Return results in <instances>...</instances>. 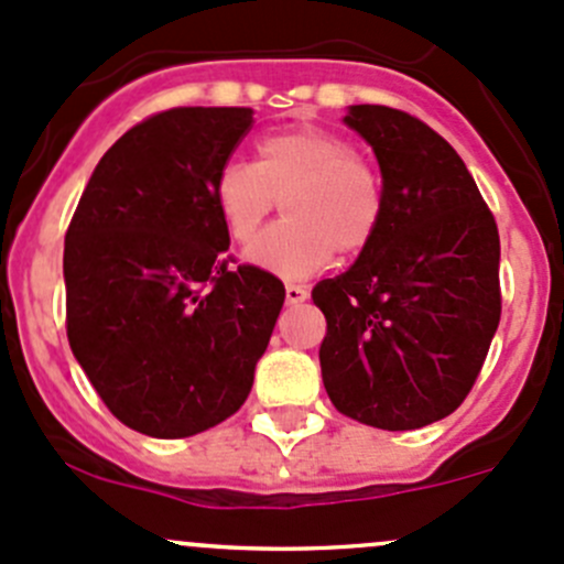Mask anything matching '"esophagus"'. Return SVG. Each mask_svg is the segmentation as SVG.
<instances>
[{"label":"esophagus","instance_id":"esophagus-1","mask_svg":"<svg viewBox=\"0 0 564 564\" xmlns=\"http://www.w3.org/2000/svg\"><path fill=\"white\" fill-rule=\"evenodd\" d=\"M308 300V289L300 286V283H286V303L289 305H300Z\"/></svg>","mask_w":564,"mask_h":564}]
</instances>
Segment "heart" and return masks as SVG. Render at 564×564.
Returning <instances> with one entry per match:
<instances>
[{
    "mask_svg": "<svg viewBox=\"0 0 564 564\" xmlns=\"http://www.w3.org/2000/svg\"><path fill=\"white\" fill-rule=\"evenodd\" d=\"M259 161H226L213 182L215 207L235 242H250L278 207L286 218L267 229L248 259L286 278H303L340 256L362 253L384 220L379 169L340 135L292 128L259 141Z\"/></svg>",
    "mask_w": 564,
    "mask_h": 564,
    "instance_id": "b5f03b06",
    "label": "heart"
}]
</instances>
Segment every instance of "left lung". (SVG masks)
I'll return each instance as SVG.
<instances>
[{
    "mask_svg": "<svg viewBox=\"0 0 564 564\" xmlns=\"http://www.w3.org/2000/svg\"><path fill=\"white\" fill-rule=\"evenodd\" d=\"M344 122L373 147L388 207L377 240L311 292L327 318L324 390L357 423L423 429L464 403L499 327L497 220L417 117L351 106Z\"/></svg>",
    "mask_w": 564,
    "mask_h": 564,
    "instance_id": "obj_1",
    "label": "left lung"
}]
</instances>
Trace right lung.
I'll return each mask as SVG.
<instances>
[{"label":"right lung","instance_id":"1","mask_svg":"<svg viewBox=\"0 0 564 564\" xmlns=\"http://www.w3.org/2000/svg\"><path fill=\"white\" fill-rule=\"evenodd\" d=\"M253 108L185 106L133 124L100 158L65 235L67 340L108 412L182 440L246 403L286 289L229 267L213 182Z\"/></svg>","mask_w":564,"mask_h":564}]
</instances>
